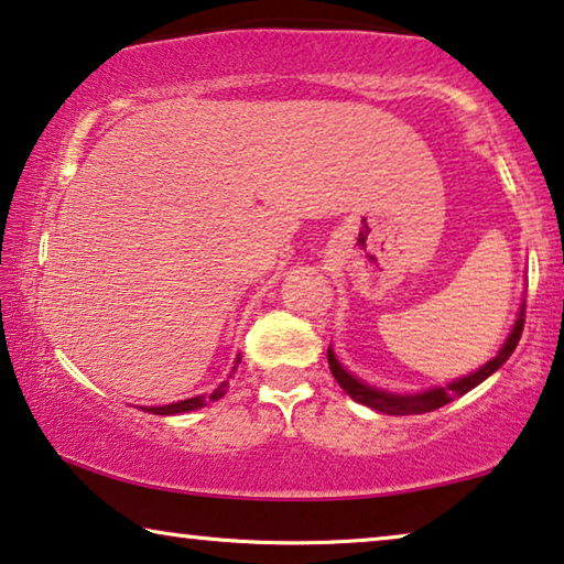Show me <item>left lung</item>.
Here are the masks:
<instances>
[{
    "label": "left lung",
    "mask_w": 564,
    "mask_h": 564,
    "mask_svg": "<svg viewBox=\"0 0 564 564\" xmlns=\"http://www.w3.org/2000/svg\"><path fill=\"white\" fill-rule=\"evenodd\" d=\"M521 332H523V304L519 308L517 322H513L509 337H506V343L501 345V350H498L486 365H480V368H475L473 372H467V376H463V378L449 380L447 386H434V388H426V391H416V393H395V391H386V388L365 383V380H360L358 376H352V372L337 360V355H335V350H332V345L327 350V360H329L332 376H335L339 388H343V391L350 395L352 401L362 403V406H368L372 411H380V414H388V416L426 414V411L442 409L444 403L459 399V395L473 391L475 386H480L482 380L494 376V372L511 358V352L517 350Z\"/></svg>",
    "instance_id": "8db88e82"
}]
</instances>
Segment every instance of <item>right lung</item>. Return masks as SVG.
<instances>
[{
	"instance_id": "obj_1",
	"label": "right lung",
	"mask_w": 564,
	"mask_h": 564,
	"mask_svg": "<svg viewBox=\"0 0 564 564\" xmlns=\"http://www.w3.org/2000/svg\"><path fill=\"white\" fill-rule=\"evenodd\" d=\"M237 365H240V355H237V360H235V368H232V372H229V376H227V380H221L217 391L209 393V395H192V399H184V401H176V403H165V406H140V409H142V411H148V414H158V416L188 414V411H196V409H202V406H206V401H217V399H221V395H225L227 386H229V378L235 376Z\"/></svg>"
}]
</instances>
